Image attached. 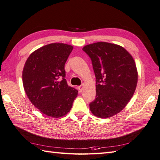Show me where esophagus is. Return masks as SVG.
Listing matches in <instances>:
<instances>
[{
  "label": "esophagus",
  "instance_id": "obj_1",
  "mask_svg": "<svg viewBox=\"0 0 160 160\" xmlns=\"http://www.w3.org/2000/svg\"><path fill=\"white\" fill-rule=\"evenodd\" d=\"M83 87H84V85H81L80 86L78 87V89H79V92H81L83 91Z\"/></svg>",
  "mask_w": 160,
  "mask_h": 160
}]
</instances>
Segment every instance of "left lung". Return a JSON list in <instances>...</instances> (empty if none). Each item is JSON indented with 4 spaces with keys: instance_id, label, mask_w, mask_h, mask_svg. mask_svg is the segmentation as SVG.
Listing matches in <instances>:
<instances>
[{
    "instance_id": "left-lung-1",
    "label": "left lung",
    "mask_w": 160,
    "mask_h": 160,
    "mask_svg": "<svg viewBox=\"0 0 160 160\" xmlns=\"http://www.w3.org/2000/svg\"><path fill=\"white\" fill-rule=\"evenodd\" d=\"M96 77V96L89 104L92 113L107 118L118 113L133 96L138 73L133 58L122 47L106 42L88 45Z\"/></svg>"
}]
</instances>
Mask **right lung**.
<instances>
[{
    "instance_id": "add662e5",
    "label": "right lung",
    "mask_w": 160,
    "mask_h": 160,
    "mask_svg": "<svg viewBox=\"0 0 160 160\" xmlns=\"http://www.w3.org/2000/svg\"><path fill=\"white\" fill-rule=\"evenodd\" d=\"M73 47L51 43L38 49L27 59L22 72L27 96L42 113L53 118L64 116L78 94L65 79L64 64Z\"/></svg>"
}]
</instances>
